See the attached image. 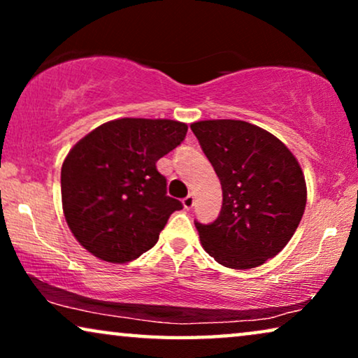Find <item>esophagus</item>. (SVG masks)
<instances>
[{
	"instance_id": "esophagus-1",
	"label": "esophagus",
	"mask_w": 358,
	"mask_h": 358,
	"mask_svg": "<svg viewBox=\"0 0 358 358\" xmlns=\"http://www.w3.org/2000/svg\"><path fill=\"white\" fill-rule=\"evenodd\" d=\"M194 203H195V199H194V195L192 194H189L187 197H185L184 200H182V205H184V208L185 210H190L194 207Z\"/></svg>"
}]
</instances>
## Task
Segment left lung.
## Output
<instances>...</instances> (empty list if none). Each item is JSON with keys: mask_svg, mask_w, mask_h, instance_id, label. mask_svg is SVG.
Wrapping results in <instances>:
<instances>
[{"mask_svg": "<svg viewBox=\"0 0 358 358\" xmlns=\"http://www.w3.org/2000/svg\"><path fill=\"white\" fill-rule=\"evenodd\" d=\"M223 190L213 223L195 222L205 251L229 268H252L277 256L306 207L305 176L277 136L243 120L190 125Z\"/></svg>", "mask_w": 358, "mask_h": 358, "instance_id": "8db88e82", "label": "left lung"}]
</instances>
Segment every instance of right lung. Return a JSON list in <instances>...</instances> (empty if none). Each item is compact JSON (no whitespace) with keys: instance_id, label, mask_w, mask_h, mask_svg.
Returning a JSON list of instances; mask_svg holds the SVG:
<instances>
[{"instance_id":"add662e5","label":"right lung","mask_w":358,"mask_h":358,"mask_svg":"<svg viewBox=\"0 0 358 358\" xmlns=\"http://www.w3.org/2000/svg\"><path fill=\"white\" fill-rule=\"evenodd\" d=\"M182 122L119 119L73 146L62 166V202L73 236L92 256L124 264L158 243L182 203L166 195L156 161L179 146Z\"/></svg>"}]
</instances>
